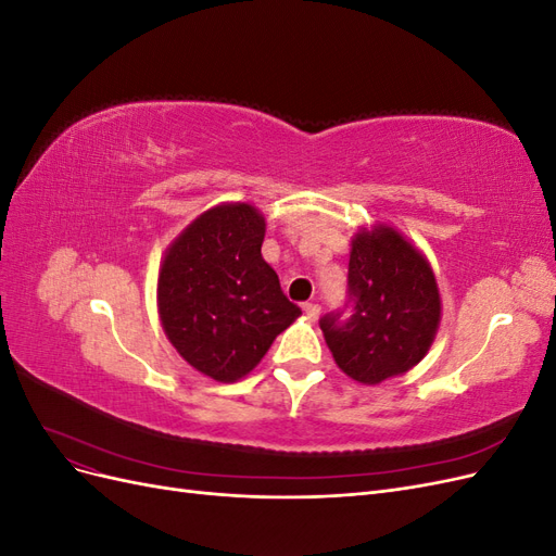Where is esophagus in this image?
<instances>
[{
    "label": "esophagus",
    "instance_id": "1",
    "mask_svg": "<svg viewBox=\"0 0 556 556\" xmlns=\"http://www.w3.org/2000/svg\"><path fill=\"white\" fill-rule=\"evenodd\" d=\"M304 313H306L308 319H317L319 317V306L311 304V301H308V304H304Z\"/></svg>",
    "mask_w": 556,
    "mask_h": 556
}]
</instances>
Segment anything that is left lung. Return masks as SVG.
I'll return each instance as SVG.
<instances>
[{
	"label": "left lung",
	"mask_w": 556,
	"mask_h": 556,
	"mask_svg": "<svg viewBox=\"0 0 556 556\" xmlns=\"http://www.w3.org/2000/svg\"><path fill=\"white\" fill-rule=\"evenodd\" d=\"M439 323V285L422 252L387 225L355 233L348 304L319 319L341 371L362 384L406 374L427 355Z\"/></svg>",
	"instance_id": "1"
}]
</instances>
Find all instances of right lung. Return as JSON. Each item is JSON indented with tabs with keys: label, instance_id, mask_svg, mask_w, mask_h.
I'll use <instances>...</instances> for the list:
<instances>
[{
	"label": "right lung",
	"instance_id": "add662e5",
	"mask_svg": "<svg viewBox=\"0 0 556 556\" xmlns=\"http://www.w3.org/2000/svg\"><path fill=\"white\" fill-rule=\"evenodd\" d=\"M264 217L250 204L201 213L160 266L157 306L178 355L217 382L255 368L301 315L262 257Z\"/></svg>",
	"mask_w": 556,
	"mask_h": 556
}]
</instances>
